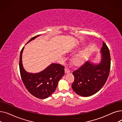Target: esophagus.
Masks as SVG:
<instances>
[{
  "label": "esophagus",
  "mask_w": 122,
  "mask_h": 122,
  "mask_svg": "<svg viewBox=\"0 0 122 122\" xmlns=\"http://www.w3.org/2000/svg\"><path fill=\"white\" fill-rule=\"evenodd\" d=\"M65 73H69L70 72V70H69L68 68H66L65 69Z\"/></svg>",
  "instance_id": "34e87169"
}]
</instances>
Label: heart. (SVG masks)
<instances>
[{"instance_id": "heart-1", "label": "heart", "mask_w": 122, "mask_h": 122, "mask_svg": "<svg viewBox=\"0 0 122 122\" xmlns=\"http://www.w3.org/2000/svg\"><path fill=\"white\" fill-rule=\"evenodd\" d=\"M86 55V51H84L80 53L75 55L73 58L72 61L74 65H79L82 63L85 60Z\"/></svg>"}]
</instances>
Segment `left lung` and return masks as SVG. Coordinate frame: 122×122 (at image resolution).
I'll list each match as a JSON object with an SVG mask.
<instances>
[{
    "label": "left lung",
    "mask_w": 122,
    "mask_h": 122,
    "mask_svg": "<svg viewBox=\"0 0 122 122\" xmlns=\"http://www.w3.org/2000/svg\"><path fill=\"white\" fill-rule=\"evenodd\" d=\"M100 53L101 57L99 63L87 61L73 73L75 80L72 88L81 97H90L97 92L104 85L108 78L110 70V55L104 42Z\"/></svg>",
    "instance_id": "obj_1"
}]
</instances>
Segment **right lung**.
I'll use <instances>...</instances> for the list:
<instances>
[{"label": "right lung", "instance_id": "right-lung-1", "mask_svg": "<svg viewBox=\"0 0 122 122\" xmlns=\"http://www.w3.org/2000/svg\"><path fill=\"white\" fill-rule=\"evenodd\" d=\"M39 36L40 35L31 38L28 43ZM24 47L21 51L19 61L22 81L30 94L38 98L46 99L55 91L58 81L64 74V67L58 64L51 63L40 72H28L24 68L22 63V54Z\"/></svg>", "mask_w": 122, "mask_h": 122}]
</instances>
